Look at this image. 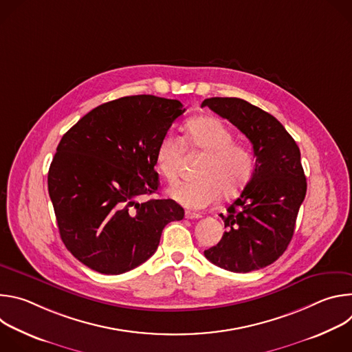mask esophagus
I'll return each instance as SVG.
<instances>
[{
  "instance_id": "esophagus-1",
  "label": "esophagus",
  "mask_w": 352,
  "mask_h": 352,
  "mask_svg": "<svg viewBox=\"0 0 352 352\" xmlns=\"http://www.w3.org/2000/svg\"><path fill=\"white\" fill-rule=\"evenodd\" d=\"M200 217H202V214L195 213V212H189V210L185 212V219H188V220H197Z\"/></svg>"
}]
</instances>
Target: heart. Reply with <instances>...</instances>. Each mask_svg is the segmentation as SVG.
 Here are the masks:
<instances>
[{
    "label": "heart",
    "mask_w": 352,
    "mask_h": 352,
    "mask_svg": "<svg viewBox=\"0 0 352 352\" xmlns=\"http://www.w3.org/2000/svg\"><path fill=\"white\" fill-rule=\"evenodd\" d=\"M186 146L205 153L195 173L196 179L175 184L168 195L188 209H205L219 195L232 197L249 182L254 173L250 150L232 140L231 129L216 117H197L186 124ZM182 142L167 132L156 148V168L170 182L178 177Z\"/></svg>",
    "instance_id": "heart-1"
}]
</instances>
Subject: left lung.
Masks as SVG:
<instances>
[{"mask_svg":"<svg viewBox=\"0 0 352 352\" xmlns=\"http://www.w3.org/2000/svg\"><path fill=\"white\" fill-rule=\"evenodd\" d=\"M209 107L235 125L254 147L252 178L228 206L224 234L205 256L216 266L248 273L276 262L287 249L307 195L299 147L269 113L236 97L206 98Z\"/></svg>","mask_w":352,"mask_h":352,"instance_id":"8db88e82","label":"left lung"}]
</instances>
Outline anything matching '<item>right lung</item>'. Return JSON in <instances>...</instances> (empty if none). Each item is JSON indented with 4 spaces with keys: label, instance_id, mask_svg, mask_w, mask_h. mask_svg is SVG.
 I'll return each mask as SVG.
<instances>
[{
    "label": "right lung",
    "instance_id": "obj_1",
    "mask_svg": "<svg viewBox=\"0 0 352 352\" xmlns=\"http://www.w3.org/2000/svg\"><path fill=\"white\" fill-rule=\"evenodd\" d=\"M185 109L178 100L126 96L93 109L61 139L48 170L61 239L85 266L129 272L152 256L163 228L184 219L156 193V148Z\"/></svg>",
    "mask_w": 352,
    "mask_h": 352
}]
</instances>
